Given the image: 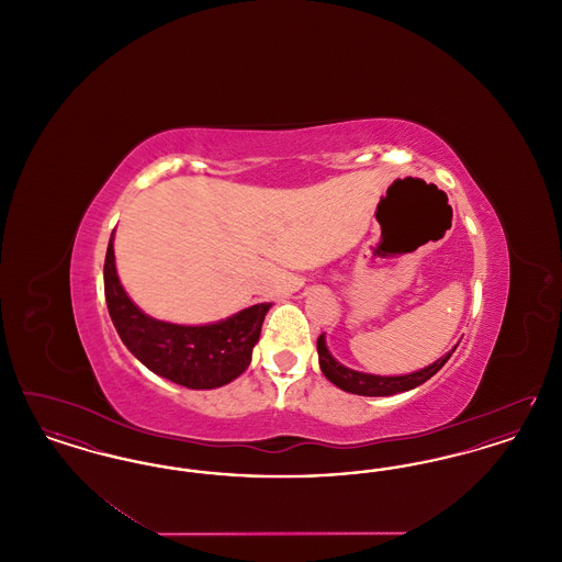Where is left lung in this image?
<instances>
[{
	"mask_svg": "<svg viewBox=\"0 0 562 562\" xmlns=\"http://www.w3.org/2000/svg\"><path fill=\"white\" fill-rule=\"evenodd\" d=\"M454 348L447 356L438 358L434 364H429L422 371L401 374V376H381V374L358 373V371H351L348 367L339 364L326 348L324 335L318 337V358H321L322 373L330 383L341 387L344 392L358 394V396H394V394H401V392H408V390L426 383L429 376L438 373L447 364V360L451 358Z\"/></svg>",
	"mask_w": 562,
	"mask_h": 562,
	"instance_id": "obj_1",
	"label": "left lung"
}]
</instances>
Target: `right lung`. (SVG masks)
Listing matches in <instances>:
<instances>
[{
  "instance_id": "right-lung-1",
  "label": "right lung",
  "mask_w": 562,
  "mask_h": 562,
  "mask_svg": "<svg viewBox=\"0 0 562 562\" xmlns=\"http://www.w3.org/2000/svg\"><path fill=\"white\" fill-rule=\"evenodd\" d=\"M105 301L109 316L134 358L164 379L189 390H213L240 376L271 303H259L227 321L181 326L143 314L120 284L113 257V234L105 257Z\"/></svg>"
}]
</instances>
